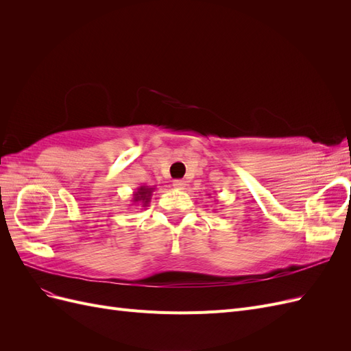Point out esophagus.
I'll return each instance as SVG.
<instances>
[{
    "instance_id": "obj_1",
    "label": "esophagus",
    "mask_w": 351,
    "mask_h": 351,
    "mask_svg": "<svg viewBox=\"0 0 351 351\" xmlns=\"http://www.w3.org/2000/svg\"><path fill=\"white\" fill-rule=\"evenodd\" d=\"M173 186L177 190H183V189H186V182H184V180H174Z\"/></svg>"
}]
</instances>
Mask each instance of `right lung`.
<instances>
[{
	"label": "right lung",
	"instance_id": "1",
	"mask_svg": "<svg viewBox=\"0 0 351 351\" xmlns=\"http://www.w3.org/2000/svg\"><path fill=\"white\" fill-rule=\"evenodd\" d=\"M154 190H155V187H151V186L137 187L136 192H133V199H132L133 204L132 205L133 206H141L142 205L143 208L149 205Z\"/></svg>",
	"mask_w": 351,
	"mask_h": 351
}]
</instances>
